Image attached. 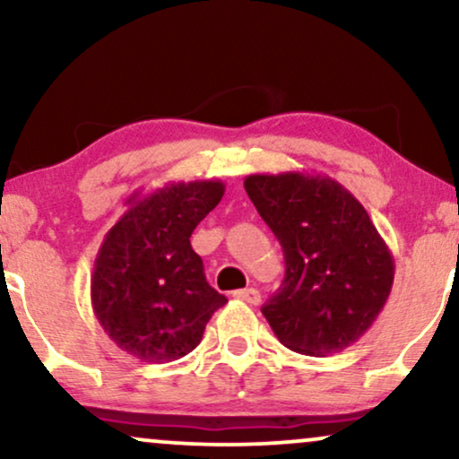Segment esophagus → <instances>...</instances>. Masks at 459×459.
I'll return each mask as SVG.
<instances>
[{"instance_id": "34e87169", "label": "esophagus", "mask_w": 459, "mask_h": 459, "mask_svg": "<svg viewBox=\"0 0 459 459\" xmlns=\"http://www.w3.org/2000/svg\"><path fill=\"white\" fill-rule=\"evenodd\" d=\"M233 298L241 299V302H247V304H259V302H261V293L256 291L255 287L239 289V291H235V293H233Z\"/></svg>"}]
</instances>
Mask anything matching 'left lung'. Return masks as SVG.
<instances>
[{
  "instance_id": "8db88e82",
  "label": "left lung",
  "mask_w": 459,
  "mask_h": 459,
  "mask_svg": "<svg viewBox=\"0 0 459 459\" xmlns=\"http://www.w3.org/2000/svg\"><path fill=\"white\" fill-rule=\"evenodd\" d=\"M244 187L284 252V281L263 307L289 350L328 356L382 313L394 261L360 203L330 177L250 175Z\"/></svg>"
}]
</instances>
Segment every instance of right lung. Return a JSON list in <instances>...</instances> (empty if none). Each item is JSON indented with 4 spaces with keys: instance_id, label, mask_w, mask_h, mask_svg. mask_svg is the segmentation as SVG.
Returning <instances> with one entry per match:
<instances>
[{
    "instance_id": "1",
    "label": "right lung",
    "mask_w": 459,
    "mask_h": 459,
    "mask_svg": "<svg viewBox=\"0 0 459 459\" xmlns=\"http://www.w3.org/2000/svg\"><path fill=\"white\" fill-rule=\"evenodd\" d=\"M224 196L222 181L168 183L105 235L91 278L92 310L109 339L142 362L183 358L226 298L209 287L189 237Z\"/></svg>"
}]
</instances>
